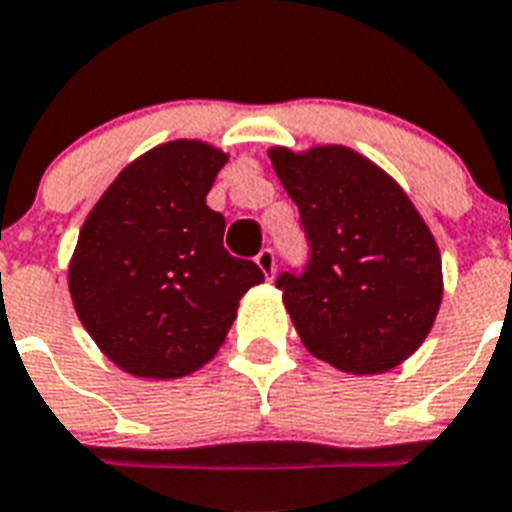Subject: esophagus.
I'll return each mask as SVG.
<instances>
[{
	"mask_svg": "<svg viewBox=\"0 0 512 512\" xmlns=\"http://www.w3.org/2000/svg\"><path fill=\"white\" fill-rule=\"evenodd\" d=\"M255 263H257V268L263 270V276L270 281V278H273V273H276V255H273V249H263V252L255 257Z\"/></svg>",
	"mask_w": 512,
	"mask_h": 512,
	"instance_id": "34e87169",
	"label": "esophagus"
}]
</instances>
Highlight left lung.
<instances>
[{"label": "left lung", "mask_w": 512, "mask_h": 512, "mask_svg": "<svg viewBox=\"0 0 512 512\" xmlns=\"http://www.w3.org/2000/svg\"><path fill=\"white\" fill-rule=\"evenodd\" d=\"M312 260L278 289L304 349L349 375H382L424 343L442 304V257L411 197L346 145L268 148Z\"/></svg>", "instance_id": "1"}]
</instances>
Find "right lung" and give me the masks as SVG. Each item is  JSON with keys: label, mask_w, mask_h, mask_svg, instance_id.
<instances>
[{"label": "right lung", "mask_w": 512, "mask_h": 512, "mask_svg": "<svg viewBox=\"0 0 512 512\" xmlns=\"http://www.w3.org/2000/svg\"><path fill=\"white\" fill-rule=\"evenodd\" d=\"M229 153L169 140L127 163L85 216L67 268L75 312L132 377L179 380L213 359L263 270L223 249L205 197Z\"/></svg>", "instance_id": "right-lung-1"}]
</instances>
